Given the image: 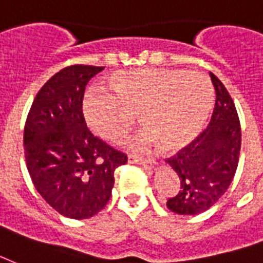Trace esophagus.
I'll return each instance as SVG.
<instances>
[{
    "label": "esophagus",
    "mask_w": 263,
    "mask_h": 263,
    "mask_svg": "<svg viewBox=\"0 0 263 263\" xmlns=\"http://www.w3.org/2000/svg\"><path fill=\"white\" fill-rule=\"evenodd\" d=\"M129 161L130 162H134V164H140V165H143L144 168H148V170H151L155 165L154 160L141 158V157H136V155H129Z\"/></svg>",
    "instance_id": "esophagus-1"
}]
</instances>
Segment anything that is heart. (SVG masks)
<instances>
[{
    "mask_svg": "<svg viewBox=\"0 0 263 263\" xmlns=\"http://www.w3.org/2000/svg\"><path fill=\"white\" fill-rule=\"evenodd\" d=\"M113 93L92 88L82 101V113L98 137L120 141L137 113L144 132L132 143L145 148L154 141L162 151H178L193 143L208 123L213 88L208 77L175 68L119 71L109 80Z\"/></svg>",
    "mask_w": 263,
    "mask_h": 263,
    "instance_id": "heart-1",
    "label": "heart"
}]
</instances>
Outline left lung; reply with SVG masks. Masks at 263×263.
<instances>
[{
    "label": "left lung",
    "instance_id": "left-lung-1",
    "mask_svg": "<svg viewBox=\"0 0 263 263\" xmlns=\"http://www.w3.org/2000/svg\"><path fill=\"white\" fill-rule=\"evenodd\" d=\"M216 105L209 127L186 150L166 160L181 182L179 192L166 208L182 216L206 212L233 182L241 150V126L237 109L223 82L210 72Z\"/></svg>",
    "mask_w": 263,
    "mask_h": 263
}]
</instances>
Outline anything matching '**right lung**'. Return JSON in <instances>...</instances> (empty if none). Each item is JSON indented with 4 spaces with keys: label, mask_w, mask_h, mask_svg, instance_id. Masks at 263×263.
Wrapping results in <instances>:
<instances>
[{
    "label": "right lung",
    "mask_w": 263,
    "mask_h": 263,
    "mask_svg": "<svg viewBox=\"0 0 263 263\" xmlns=\"http://www.w3.org/2000/svg\"><path fill=\"white\" fill-rule=\"evenodd\" d=\"M103 67H66L42 87L24 132L26 166L36 191L61 216L84 220L112 195L116 168L127 157L88 130L82 98Z\"/></svg>",
    "instance_id": "add662e5"
}]
</instances>
